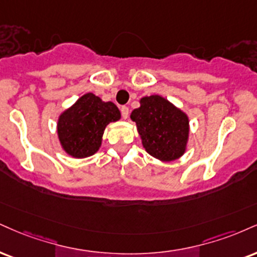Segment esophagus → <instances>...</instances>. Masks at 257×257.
<instances>
[{"instance_id": "obj_1", "label": "esophagus", "mask_w": 257, "mask_h": 257, "mask_svg": "<svg viewBox=\"0 0 257 257\" xmlns=\"http://www.w3.org/2000/svg\"><path fill=\"white\" fill-rule=\"evenodd\" d=\"M120 113H122L123 118L126 119V118H128V116H129V109L126 106H122V107H120Z\"/></svg>"}]
</instances>
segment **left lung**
<instances>
[{
  "instance_id": "left-lung-1",
  "label": "left lung",
  "mask_w": 257,
  "mask_h": 257,
  "mask_svg": "<svg viewBox=\"0 0 257 257\" xmlns=\"http://www.w3.org/2000/svg\"><path fill=\"white\" fill-rule=\"evenodd\" d=\"M131 118L137 123L142 146L154 158L172 162L183 156L189 138V118L168 99L158 94L141 98L140 107L133 110Z\"/></svg>"
}]
</instances>
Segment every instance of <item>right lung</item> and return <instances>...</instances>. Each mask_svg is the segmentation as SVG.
<instances>
[{
    "label": "right lung",
    "instance_id": "add662e5",
    "mask_svg": "<svg viewBox=\"0 0 257 257\" xmlns=\"http://www.w3.org/2000/svg\"><path fill=\"white\" fill-rule=\"evenodd\" d=\"M119 118L118 107L112 101L86 93L58 117V140L64 152L73 158H87L100 147L106 125Z\"/></svg>",
    "mask_w": 257,
    "mask_h": 257
}]
</instances>
